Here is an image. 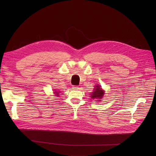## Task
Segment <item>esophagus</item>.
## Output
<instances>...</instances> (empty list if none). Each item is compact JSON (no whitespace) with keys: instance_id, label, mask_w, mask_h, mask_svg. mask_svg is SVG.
I'll return each mask as SVG.
<instances>
[{"instance_id":"esophagus-1","label":"esophagus","mask_w":156,"mask_h":156,"mask_svg":"<svg viewBox=\"0 0 156 156\" xmlns=\"http://www.w3.org/2000/svg\"><path fill=\"white\" fill-rule=\"evenodd\" d=\"M73 90H78L79 89V87L78 86H73Z\"/></svg>"}]
</instances>
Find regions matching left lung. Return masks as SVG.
Returning <instances> with one entry per match:
<instances>
[{
    "instance_id": "obj_1",
    "label": "left lung",
    "mask_w": 156,
    "mask_h": 156,
    "mask_svg": "<svg viewBox=\"0 0 156 156\" xmlns=\"http://www.w3.org/2000/svg\"><path fill=\"white\" fill-rule=\"evenodd\" d=\"M104 94V90H103L100 85H97L95 86L94 92H92V93L91 94L90 97L93 99H97L96 101H101V99H102Z\"/></svg>"
}]
</instances>
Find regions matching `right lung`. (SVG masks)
<instances>
[{
    "label": "right lung",
    "instance_id": "add662e5",
    "mask_svg": "<svg viewBox=\"0 0 156 156\" xmlns=\"http://www.w3.org/2000/svg\"><path fill=\"white\" fill-rule=\"evenodd\" d=\"M54 91L55 92H54L55 96H59V92H58L57 90H54Z\"/></svg>",
    "mask_w": 156,
    "mask_h": 156
}]
</instances>
